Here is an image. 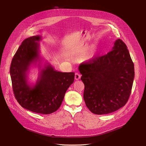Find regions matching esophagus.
I'll return each mask as SVG.
<instances>
[{"label":"esophagus","instance_id":"esophagus-1","mask_svg":"<svg viewBox=\"0 0 146 146\" xmlns=\"http://www.w3.org/2000/svg\"><path fill=\"white\" fill-rule=\"evenodd\" d=\"M80 77H81V75L78 73H75V76H74L75 80H79L80 78Z\"/></svg>","mask_w":146,"mask_h":146}]
</instances>
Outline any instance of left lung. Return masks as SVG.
<instances>
[{
    "instance_id": "left-lung-1",
    "label": "left lung",
    "mask_w": 146,
    "mask_h": 146,
    "mask_svg": "<svg viewBox=\"0 0 146 146\" xmlns=\"http://www.w3.org/2000/svg\"><path fill=\"white\" fill-rule=\"evenodd\" d=\"M78 70L85 87L84 100L92 113L107 114L125 105L135 70L127 47L121 39L115 40L107 54L82 63Z\"/></svg>"
}]
</instances>
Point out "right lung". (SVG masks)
<instances>
[{"mask_svg":"<svg viewBox=\"0 0 146 146\" xmlns=\"http://www.w3.org/2000/svg\"><path fill=\"white\" fill-rule=\"evenodd\" d=\"M40 36L25 39L14 55L10 66L13 90L17 102L23 108L39 114H49L60 106L65 93L74 81V73H63L48 63L41 69L36 84H30L28 74L32 64L41 61L38 42Z\"/></svg>","mask_w":146,"mask_h":146,"instance_id":"1","label":"right lung"}]
</instances>
